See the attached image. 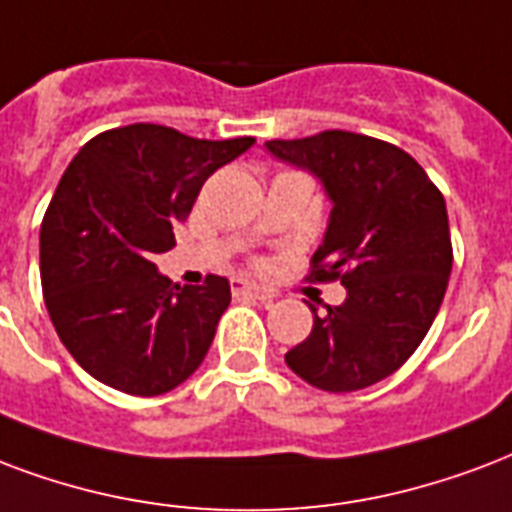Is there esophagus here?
<instances>
[{
	"mask_svg": "<svg viewBox=\"0 0 512 512\" xmlns=\"http://www.w3.org/2000/svg\"><path fill=\"white\" fill-rule=\"evenodd\" d=\"M233 295H236V298L263 300V303H271L273 300L271 292L260 290V287H255V284L247 282V279H233Z\"/></svg>",
	"mask_w": 512,
	"mask_h": 512,
	"instance_id": "esophagus-1",
	"label": "esophagus"
}]
</instances>
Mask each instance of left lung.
Masks as SVG:
<instances>
[{"mask_svg":"<svg viewBox=\"0 0 512 512\" xmlns=\"http://www.w3.org/2000/svg\"><path fill=\"white\" fill-rule=\"evenodd\" d=\"M265 150L325 187L333 212L308 279L346 287L327 314L311 306V335L284 362L325 392L378 384L419 349L446 295L454 252L443 193L408 152L365 134L322 131Z\"/></svg>","mask_w":512,"mask_h":512,"instance_id":"1","label":"left lung"}]
</instances>
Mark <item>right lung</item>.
<instances>
[{
    "label": "right lung",
    "mask_w": 512,
    "mask_h": 512,
    "mask_svg": "<svg viewBox=\"0 0 512 512\" xmlns=\"http://www.w3.org/2000/svg\"><path fill=\"white\" fill-rule=\"evenodd\" d=\"M252 144L134 123L93 136L72 158L39 230V276L58 338L96 381L155 397L204 362L228 279L209 273L179 287L152 260L174 247V225L206 179Z\"/></svg>",
    "instance_id": "add662e5"
}]
</instances>
